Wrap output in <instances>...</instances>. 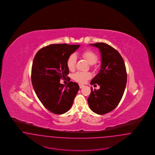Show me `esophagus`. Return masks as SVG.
<instances>
[{
	"instance_id": "34e87169",
	"label": "esophagus",
	"mask_w": 155,
	"mask_h": 155,
	"mask_svg": "<svg viewBox=\"0 0 155 155\" xmlns=\"http://www.w3.org/2000/svg\"><path fill=\"white\" fill-rule=\"evenodd\" d=\"M79 86H80V88H82V87H84V85L81 84H79Z\"/></svg>"
}]
</instances>
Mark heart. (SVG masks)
<instances>
[{"instance_id":"b5f03b06","label":"heart","mask_w":155,"mask_h":155,"mask_svg":"<svg viewBox=\"0 0 155 155\" xmlns=\"http://www.w3.org/2000/svg\"><path fill=\"white\" fill-rule=\"evenodd\" d=\"M82 56L85 59L89 64L93 65L95 64L97 60V56L94 52L91 51H87L82 52ZM77 61V56L75 54H71L67 61V66L68 69L73 71L75 67ZM91 77V75L89 73L77 72L73 75V78L78 82L84 83Z\"/></svg>"}]
</instances>
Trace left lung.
Segmentation results:
<instances>
[{"label": "left lung", "mask_w": 155, "mask_h": 155, "mask_svg": "<svg viewBox=\"0 0 155 155\" xmlns=\"http://www.w3.org/2000/svg\"><path fill=\"white\" fill-rule=\"evenodd\" d=\"M99 49L101 54V67L99 73L91 81L97 84L99 89L93 90L88 98L91 110L104 114L114 110L120 103L125 91L127 72L123 58L115 49L104 43L91 44Z\"/></svg>", "instance_id": "left-lung-1"}]
</instances>
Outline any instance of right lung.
<instances>
[{"instance_id": "right-lung-1", "label": "right lung", "mask_w": 155, "mask_h": 155, "mask_svg": "<svg viewBox=\"0 0 155 155\" xmlns=\"http://www.w3.org/2000/svg\"><path fill=\"white\" fill-rule=\"evenodd\" d=\"M80 45L52 44L40 49L32 62L31 81L37 97L54 114H62L71 107L80 87L74 82L60 83L69 73L67 61Z\"/></svg>"}]
</instances>
